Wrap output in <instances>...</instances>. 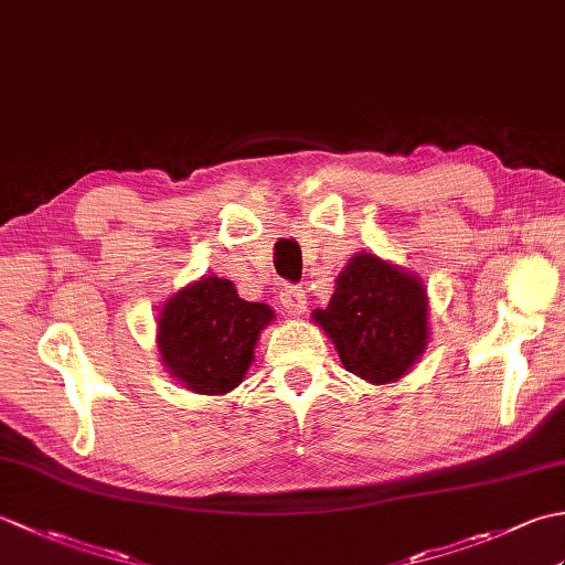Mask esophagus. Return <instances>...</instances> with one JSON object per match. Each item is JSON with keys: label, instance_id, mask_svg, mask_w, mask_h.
<instances>
[{"label": "esophagus", "instance_id": "obj_1", "mask_svg": "<svg viewBox=\"0 0 565 565\" xmlns=\"http://www.w3.org/2000/svg\"><path fill=\"white\" fill-rule=\"evenodd\" d=\"M279 301H281L286 313H291V316H303L306 313V291L301 289V286H291V284L281 286Z\"/></svg>", "mask_w": 565, "mask_h": 565}]
</instances>
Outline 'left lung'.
Segmentation results:
<instances>
[{
  "mask_svg": "<svg viewBox=\"0 0 565 565\" xmlns=\"http://www.w3.org/2000/svg\"><path fill=\"white\" fill-rule=\"evenodd\" d=\"M347 371L369 383L398 381L427 344V296L417 276L376 255H356L328 308L313 313Z\"/></svg>",
  "mask_w": 565,
  "mask_h": 565,
  "instance_id": "8db88e82",
  "label": "left lung"
}]
</instances>
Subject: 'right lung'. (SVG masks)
Segmentation results:
<instances>
[{"label":"right lung","mask_w":565,"mask_h":565,"mask_svg":"<svg viewBox=\"0 0 565 565\" xmlns=\"http://www.w3.org/2000/svg\"><path fill=\"white\" fill-rule=\"evenodd\" d=\"M274 310L249 303L218 276L179 291L162 308L158 342L170 374L203 395H223L239 386L255 344Z\"/></svg>","instance_id":"right-lung-1"}]
</instances>
